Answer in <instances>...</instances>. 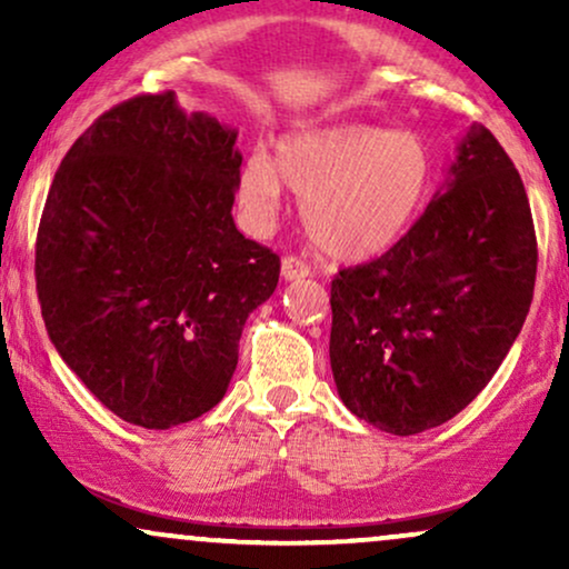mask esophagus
Wrapping results in <instances>:
<instances>
[{"instance_id": "34e87169", "label": "esophagus", "mask_w": 569, "mask_h": 569, "mask_svg": "<svg viewBox=\"0 0 569 569\" xmlns=\"http://www.w3.org/2000/svg\"><path fill=\"white\" fill-rule=\"evenodd\" d=\"M280 276L283 280H299V278H307L310 276V267L302 259L297 257H283V262H280Z\"/></svg>"}]
</instances>
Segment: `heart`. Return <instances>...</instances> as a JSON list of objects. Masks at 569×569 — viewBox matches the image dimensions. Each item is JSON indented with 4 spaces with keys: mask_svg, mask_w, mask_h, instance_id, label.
<instances>
[{
    "mask_svg": "<svg viewBox=\"0 0 569 569\" xmlns=\"http://www.w3.org/2000/svg\"><path fill=\"white\" fill-rule=\"evenodd\" d=\"M433 173V154L420 133L335 122L293 130L278 143L276 162L253 152L240 171L238 198L248 219L264 227L286 184L305 198V230L318 251L363 262L390 251L411 230Z\"/></svg>",
    "mask_w": 569,
    "mask_h": 569,
    "instance_id": "obj_1",
    "label": "heart"
}]
</instances>
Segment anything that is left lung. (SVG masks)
Returning a JSON list of instances; mask_svg holds the SVG:
<instances>
[{
	"label": "left lung",
	"instance_id": "1",
	"mask_svg": "<svg viewBox=\"0 0 569 569\" xmlns=\"http://www.w3.org/2000/svg\"><path fill=\"white\" fill-rule=\"evenodd\" d=\"M535 272L521 176L498 139L471 126L411 230L331 280L329 358L345 407L393 436L452 420L519 337Z\"/></svg>",
	"mask_w": 569,
	"mask_h": 569
}]
</instances>
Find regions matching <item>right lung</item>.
<instances>
[{
	"label": "right lung",
	"instance_id": "1",
	"mask_svg": "<svg viewBox=\"0 0 569 569\" xmlns=\"http://www.w3.org/2000/svg\"><path fill=\"white\" fill-rule=\"evenodd\" d=\"M238 130L136 96L71 143L37 232L58 356L117 417L168 430L224 398L246 318L280 259L238 232Z\"/></svg>",
	"mask_w": 569,
	"mask_h": 569
}]
</instances>
